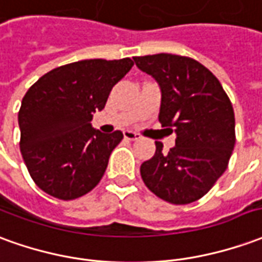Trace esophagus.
Here are the masks:
<instances>
[{"mask_svg": "<svg viewBox=\"0 0 262 262\" xmlns=\"http://www.w3.org/2000/svg\"><path fill=\"white\" fill-rule=\"evenodd\" d=\"M123 135H125L126 140H139V139H140V135H137L136 132L125 130L123 132Z\"/></svg>", "mask_w": 262, "mask_h": 262, "instance_id": "1", "label": "esophagus"}]
</instances>
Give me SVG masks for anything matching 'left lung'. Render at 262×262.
<instances>
[{
	"mask_svg": "<svg viewBox=\"0 0 262 262\" xmlns=\"http://www.w3.org/2000/svg\"><path fill=\"white\" fill-rule=\"evenodd\" d=\"M162 89L159 120L176 132L169 153L156 142V153L140 166L151 193L171 203L188 204L207 194L228 167L235 144L231 100L207 68L193 58L171 54L133 58Z\"/></svg>",
	"mask_w": 262,
	"mask_h": 262,
	"instance_id": "1",
	"label": "left lung"
}]
</instances>
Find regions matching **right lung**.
<instances>
[{"mask_svg":"<svg viewBox=\"0 0 262 262\" xmlns=\"http://www.w3.org/2000/svg\"><path fill=\"white\" fill-rule=\"evenodd\" d=\"M132 67L130 58L74 62L49 71L25 93L19 149L42 191L68 201L98 186L123 133L95 130L91 120Z\"/></svg>","mask_w":262,"mask_h":262,"instance_id":"add662e5","label":"right lung"}]
</instances>
